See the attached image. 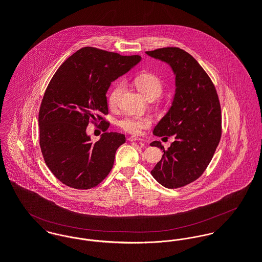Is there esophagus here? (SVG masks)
Returning a JSON list of instances; mask_svg holds the SVG:
<instances>
[{"mask_svg": "<svg viewBox=\"0 0 262 262\" xmlns=\"http://www.w3.org/2000/svg\"><path fill=\"white\" fill-rule=\"evenodd\" d=\"M128 140L129 141H131V142H133V141H142V139L140 138V137H138V136H130L129 138H128Z\"/></svg>", "mask_w": 262, "mask_h": 262, "instance_id": "34e87169", "label": "esophagus"}]
</instances>
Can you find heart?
Wrapping results in <instances>:
<instances>
[{"label": "heart", "instance_id": "obj_1", "mask_svg": "<svg viewBox=\"0 0 262 262\" xmlns=\"http://www.w3.org/2000/svg\"><path fill=\"white\" fill-rule=\"evenodd\" d=\"M135 84L137 89L147 98H158L163 91L162 80L154 74L142 73L135 77ZM124 88V82H117L109 96H108V104L111 108L116 106L119 95L121 94ZM151 124V119L148 116H125L119 121V126L126 132L137 134L142 129L148 128Z\"/></svg>", "mask_w": 262, "mask_h": 262}]
</instances>
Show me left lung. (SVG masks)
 <instances>
[{"label": "left lung", "instance_id": "left-lung-1", "mask_svg": "<svg viewBox=\"0 0 262 262\" xmlns=\"http://www.w3.org/2000/svg\"><path fill=\"white\" fill-rule=\"evenodd\" d=\"M146 54L167 63L176 75L171 107L153 130L155 136H173L174 141L167 150L160 141L150 143L163 152L151 174L163 187H184L203 174L220 142L219 98L209 75L187 51L165 47Z\"/></svg>", "mask_w": 262, "mask_h": 262}]
</instances>
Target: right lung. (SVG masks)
<instances>
[{"label":"right lung","mask_w":262,"mask_h":262,"mask_svg":"<svg viewBox=\"0 0 262 262\" xmlns=\"http://www.w3.org/2000/svg\"><path fill=\"white\" fill-rule=\"evenodd\" d=\"M141 60L95 47L70 56L52 76L41 102L39 144L44 161L62 184L77 189L98 186L112 169L115 154L125 135L105 132L96 144L86 134L90 121L109 123L106 94L111 82Z\"/></svg>","instance_id":"right-lung-1"}]
</instances>
